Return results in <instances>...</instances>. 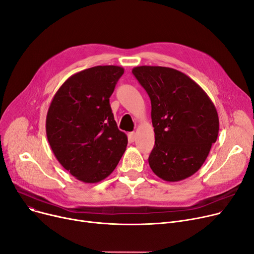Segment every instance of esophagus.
Returning <instances> with one entry per match:
<instances>
[{
  "label": "esophagus",
  "instance_id": "34e87169",
  "mask_svg": "<svg viewBox=\"0 0 254 254\" xmlns=\"http://www.w3.org/2000/svg\"><path fill=\"white\" fill-rule=\"evenodd\" d=\"M128 138H129V140H130V141L134 142V141L136 140V132H135V131H131V132H129V134H128Z\"/></svg>",
  "mask_w": 254,
  "mask_h": 254
}]
</instances>
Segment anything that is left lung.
Here are the masks:
<instances>
[{
  "label": "left lung",
  "instance_id": "left-lung-1",
  "mask_svg": "<svg viewBox=\"0 0 254 254\" xmlns=\"http://www.w3.org/2000/svg\"><path fill=\"white\" fill-rule=\"evenodd\" d=\"M131 72L151 101L155 137L148 158L151 170L169 182L190 177L217 140L214 104L191 78L175 69L141 65Z\"/></svg>",
  "mask_w": 254,
  "mask_h": 254
}]
</instances>
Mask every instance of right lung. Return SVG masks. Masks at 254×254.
Wrapping results in <instances>:
<instances>
[{
  "label": "right lung",
  "instance_id": "1",
  "mask_svg": "<svg viewBox=\"0 0 254 254\" xmlns=\"http://www.w3.org/2000/svg\"><path fill=\"white\" fill-rule=\"evenodd\" d=\"M125 70L97 65L72 75L53 97L46 135L60 164L78 180L108 177L126 151L127 137L114 120L109 98Z\"/></svg>",
  "mask_w": 254,
  "mask_h": 254
}]
</instances>
